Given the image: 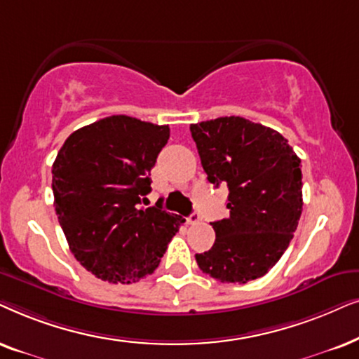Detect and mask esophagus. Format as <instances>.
I'll return each instance as SVG.
<instances>
[{"mask_svg":"<svg viewBox=\"0 0 359 359\" xmlns=\"http://www.w3.org/2000/svg\"><path fill=\"white\" fill-rule=\"evenodd\" d=\"M185 222H187V224H197L200 222V215L197 212L190 213L189 217H187V219H185Z\"/></svg>","mask_w":359,"mask_h":359,"instance_id":"1","label":"esophagus"}]
</instances>
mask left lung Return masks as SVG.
Segmentation results:
<instances>
[{
  "instance_id": "obj_1",
  "label": "left lung",
  "mask_w": 359,
  "mask_h": 359,
  "mask_svg": "<svg viewBox=\"0 0 359 359\" xmlns=\"http://www.w3.org/2000/svg\"><path fill=\"white\" fill-rule=\"evenodd\" d=\"M207 179L228 185L229 218L210 223L215 243L195 255L205 274L246 284L287 250L302 213L300 159L285 137L241 116L190 124Z\"/></svg>"
}]
</instances>
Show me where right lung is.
Wrapping results in <instances>:
<instances>
[{
    "instance_id": "right-lung-1",
    "label": "right lung",
    "mask_w": 359,
    "mask_h": 359,
    "mask_svg": "<svg viewBox=\"0 0 359 359\" xmlns=\"http://www.w3.org/2000/svg\"><path fill=\"white\" fill-rule=\"evenodd\" d=\"M169 126L114 114L67 137L52 165L57 218L75 259L98 279L137 283L152 274L185 219L141 208Z\"/></svg>"
}]
</instances>
